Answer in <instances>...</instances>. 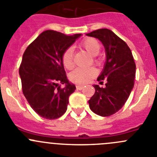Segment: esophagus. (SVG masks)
I'll list each match as a JSON object with an SVG mask.
<instances>
[{
  "instance_id": "obj_1",
  "label": "esophagus",
  "mask_w": 157,
  "mask_h": 157,
  "mask_svg": "<svg viewBox=\"0 0 157 157\" xmlns=\"http://www.w3.org/2000/svg\"><path fill=\"white\" fill-rule=\"evenodd\" d=\"M77 87V90H82V89H83L84 87H83V85H77V87Z\"/></svg>"
}]
</instances>
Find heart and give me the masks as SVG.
<instances>
[{"label": "heart", "mask_w": 157, "mask_h": 157, "mask_svg": "<svg viewBox=\"0 0 157 157\" xmlns=\"http://www.w3.org/2000/svg\"><path fill=\"white\" fill-rule=\"evenodd\" d=\"M80 46L85 49L90 56L92 60L96 65L99 66L101 63V59L98 54L101 50V45L98 41L93 38H87L82 41ZM62 62L64 67L67 70H71L74 63L73 60V51L71 49H67L64 51L62 56ZM97 74L94 68H77L70 74V79L72 82L77 84H85L88 83Z\"/></svg>", "instance_id": "heart-1"}]
</instances>
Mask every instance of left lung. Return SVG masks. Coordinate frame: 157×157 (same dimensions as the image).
I'll list each match as a JSON object with an SVG mask.
<instances>
[{"mask_svg":"<svg viewBox=\"0 0 157 157\" xmlns=\"http://www.w3.org/2000/svg\"><path fill=\"white\" fill-rule=\"evenodd\" d=\"M87 36L98 39L105 46L106 63L98 81L105 87L94 85L95 93L88 101L92 112L108 117L118 112L128 100L134 87L136 63L126 42L112 31L101 29L87 33Z\"/></svg>","mask_w":157,"mask_h":157,"instance_id":"obj_1","label":"left lung"}]
</instances>
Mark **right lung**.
<instances>
[{
    "label": "right lung",
    "instance_id": "right-lung-1",
    "mask_svg": "<svg viewBox=\"0 0 157 157\" xmlns=\"http://www.w3.org/2000/svg\"><path fill=\"white\" fill-rule=\"evenodd\" d=\"M81 34L67 36L53 30L42 32L27 47L19 67L22 92L32 108L46 119L62 116L75 85L69 82L63 53ZM59 83H65L62 89Z\"/></svg>",
    "mask_w": 157,
    "mask_h": 157
}]
</instances>
